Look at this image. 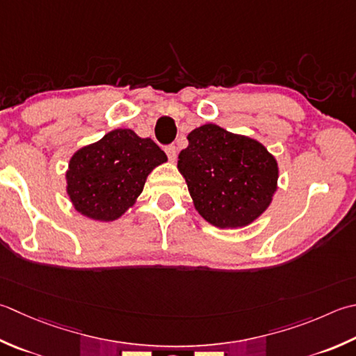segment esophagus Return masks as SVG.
Returning a JSON list of instances; mask_svg holds the SVG:
<instances>
[{
  "mask_svg": "<svg viewBox=\"0 0 356 356\" xmlns=\"http://www.w3.org/2000/svg\"><path fill=\"white\" fill-rule=\"evenodd\" d=\"M165 152L170 160H174L177 156V148L174 145H168V146H165Z\"/></svg>",
  "mask_w": 356,
  "mask_h": 356,
  "instance_id": "esophagus-1",
  "label": "esophagus"
}]
</instances>
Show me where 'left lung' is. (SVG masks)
<instances>
[{
  "instance_id": "left-lung-1",
  "label": "left lung",
  "mask_w": 356,
  "mask_h": 356,
  "mask_svg": "<svg viewBox=\"0 0 356 356\" xmlns=\"http://www.w3.org/2000/svg\"><path fill=\"white\" fill-rule=\"evenodd\" d=\"M177 168L199 214L219 228L252 224L276 191L277 163L266 146L213 123L188 134Z\"/></svg>"
}]
</instances>
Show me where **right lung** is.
Returning <instances> with one entry per match:
<instances>
[{
    "instance_id": "1",
    "label": "right lung",
    "mask_w": 356,
    "mask_h": 356,
    "mask_svg": "<svg viewBox=\"0 0 356 356\" xmlns=\"http://www.w3.org/2000/svg\"><path fill=\"white\" fill-rule=\"evenodd\" d=\"M166 154L151 138L131 129H114L102 140L75 152L67 194L75 210L95 220H115L134 204L145 180Z\"/></svg>"
}]
</instances>
